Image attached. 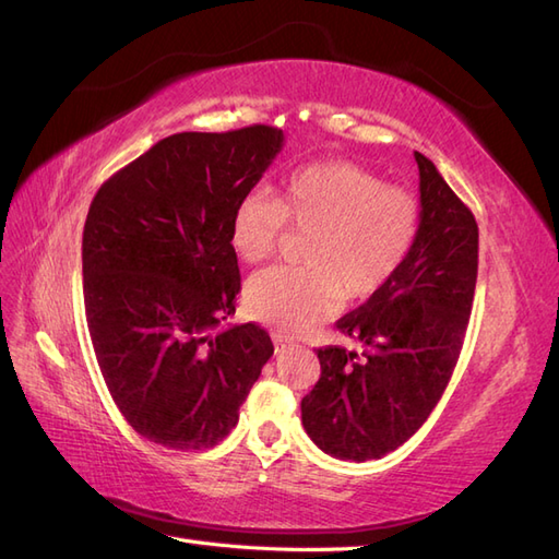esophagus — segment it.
<instances>
[{
    "label": "esophagus",
    "mask_w": 559,
    "mask_h": 559,
    "mask_svg": "<svg viewBox=\"0 0 559 559\" xmlns=\"http://www.w3.org/2000/svg\"><path fill=\"white\" fill-rule=\"evenodd\" d=\"M272 342H275V352H277V354L287 349V346L292 344L287 337H282V334H272Z\"/></svg>",
    "instance_id": "34e87169"
}]
</instances>
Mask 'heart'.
<instances>
[{"mask_svg": "<svg viewBox=\"0 0 559 559\" xmlns=\"http://www.w3.org/2000/svg\"><path fill=\"white\" fill-rule=\"evenodd\" d=\"M308 234L304 267H270L248 280L246 311L282 332H301L340 301L373 299L418 239L416 198L346 159L296 169L277 195L243 193L231 210L229 243L246 263L277 251L284 229Z\"/></svg>", "mask_w": 559, "mask_h": 559, "instance_id": "heart-1", "label": "heart"}]
</instances>
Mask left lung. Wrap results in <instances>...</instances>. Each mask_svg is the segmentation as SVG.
I'll list each match as a JSON object with an SVG mask.
<instances>
[{"instance_id": "1", "label": "left lung", "mask_w": 559, "mask_h": 559, "mask_svg": "<svg viewBox=\"0 0 559 559\" xmlns=\"http://www.w3.org/2000/svg\"><path fill=\"white\" fill-rule=\"evenodd\" d=\"M420 227L406 263L373 299L337 320L346 346H322L320 380L301 400L318 448L346 462L380 459L426 424L462 352L478 275V225L426 155Z\"/></svg>"}]
</instances>
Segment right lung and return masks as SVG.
Instances as JSON below:
<instances>
[{
    "label": "right lung",
    "instance_id": "1",
    "mask_svg": "<svg viewBox=\"0 0 559 559\" xmlns=\"http://www.w3.org/2000/svg\"><path fill=\"white\" fill-rule=\"evenodd\" d=\"M282 143L265 123L175 133L91 203L83 304L97 366L129 426L163 448L193 452L229 436L275 352L255 322H219L241 289L231 210Z\"/></svg>",
    "mask_w": 559,
    "mask_h": 559
}]
</instances>
